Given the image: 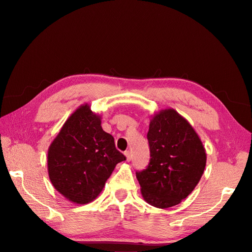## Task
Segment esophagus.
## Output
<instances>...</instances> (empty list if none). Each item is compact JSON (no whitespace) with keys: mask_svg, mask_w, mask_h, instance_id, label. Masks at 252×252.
Wrapping results in <instances>:
<instances>
[{"mask_svg":"<svg viewBox=\"0 0 252 252\" xmlns=\"http://www.w3.org/2000/svg\"><path fill=\"white\" fill-rule=\"evenodd\" d=\"M125 155H126V161H130V159H131L130 152H129V151H126V152H125Z\"/></svg>","mask_w":252,"mask_h":252,"instance_id":"obj_1","label":"esophagus"}]
</instances>
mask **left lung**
<instances>
[{
	"label": "left lung",
	"mask_w": 252,
	"mask_h": 252,
	"mask_svg": "<svg viewBox=\"0 0 252 252\" xmlns=\"http://www.w3.org/2000/svg\"><path fill=\"white\" fill-rule=\"evenodd\" d=\"M147 139L150 162L136 173L142 196L157 208L175 206L190 195L203 175V144L187 119L173 108L152 116Z\"/></svg>",
	"instance_id": "obj_1"
}]
</instances>
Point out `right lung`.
I'll return each instance as SVG.
<instances>
[{
  "instance_id": "1",
  "label": "right lung",
  "mask_w": 252,
  "mask_h": 252,
  "mask_svg": "<svg viewBox=\"0 0 252 252\" xmlns=\"http://www.w3.org/2000/svg\"><path fill=\"white\" fill-rule=\"evenodd\" d=\"M48 173L66 199L87 204L96 199L116 164L126 156L103 130L101 116L81 105L67 118L48 150Z\"/></svg>"
}]
</instances>
